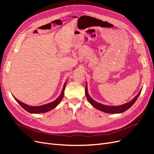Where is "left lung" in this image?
<instances>
[{
	"instance_id": "obj_1",
	"label": "left lung",
	"mask_w": 154,
	"mask_h": 154,
	"mask_svg": "<svg viewBox=\"0 0 154 154\" xmlns=\"http://www.w3.org/2000/svg\"><path fill=\"white\" fill-rule=\"evenodd\" d=\"M141 92V90L139 91L138 94L135 96L131 101L128 102V103H126L122 105L110 106V105H106L100 103L99 102H97L95 100H93L90 96V95L88 94L87 83H86V86H85V95L88 102L91 103V105L97 110L103 112L109 113V114H120V113L124 112L126 110H127L134 104L135 102H136V101L138 98V97L139 96V95H140Z\"/></svg>"
}]
</instances>
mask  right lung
<instances>
[{
    "instance_id": "add662e5",
    "label": "right lung",
    "mask_w": 154,
    "mask_h": 154,
    "mask_svg": "<svg viewBox=\"0 0 154 154\" xmlns=\"http://www.w3.org/2000/svg\"><path fill=\"white\" fill-rule=\"evenodd\" d=\"M67 80L65 82L64 85L63 86V88L61 94L60 95L57 97V99L55 100H54L53 101L51 102V103L45 104V105H40V106H30L27 105L26 103H22V101H19L18 100H17L15 97H13L15 98V100L18 102L19 105L22 107L23 109L24 110H26V111L28 112L29 113L31 114H40V113H44V112H48L53 110V109L56 108L59 103H60V101H62V98L63 97V95H64V91H65V88H66V83H67Z\"/></svg>"
}]
</instances>
